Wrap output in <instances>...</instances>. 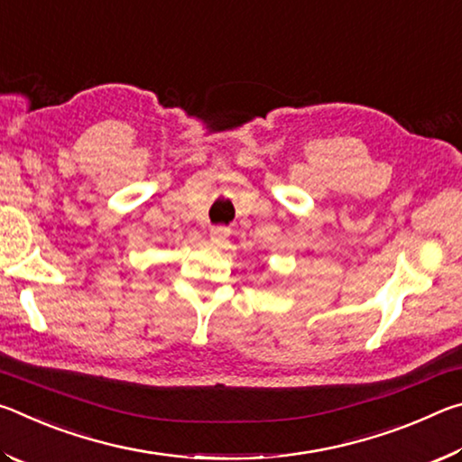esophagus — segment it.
I'll list each match as a JSON object with an SVG mask.
<instances>
[{
	"mask_svg": "<svg viewBox=\"0 0 462 462\" xmlns=\"http://www.w3.org/2000/svg\"><path fill=\"white\" fill-rule=\"evenodd\" d=\"M228 236H230V228H226V226H214V228L209 230V240H212L216 246L226 245Z\"/></svg>",
	"mask_w": 462,
	"mask_h": 462,
	"instance_id": "1",
	"label": "esophagus"
}]
</instances>
